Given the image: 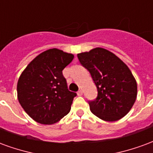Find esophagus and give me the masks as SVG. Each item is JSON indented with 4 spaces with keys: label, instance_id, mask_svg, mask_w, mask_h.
Returning <instances> with one entry per match:
<instances>
[{
    "label": "esophagus",
    "instance_id": "obj_1",
    "mask_svg": "<svg viewBox=\"0 0 153 153\" xmlns=\"http://www.w3.org/2000/svg\"><path fill=\"white\" fill-rule=\"evenodd\" d=\"M77 94H78V96H82V95H83V91H82V90H79Z\"/></svg>",
    "mask_w": 153,
    "mask_h": 153
}]
</instances>
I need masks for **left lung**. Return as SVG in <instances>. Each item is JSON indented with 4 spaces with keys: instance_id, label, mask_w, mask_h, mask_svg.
<instances>
[{
    "instance_id": "8db88e82",
    "label": "left lung",
    "mask_w": 153,
    "mask_h": 153,
    "mask_svg": "<svg viewBox=\"0 0 153 153\" xmlns=\"http://www.w3.org/2000/svg\"><path fill=\"white\" fill-rule=\"evenodd\" d=\"M89 71L97 97L88 101L91 111L106 121H116L130 111L137 97V83L128 67L115 54L97 47L77 55Z\"/></svg>"
}]
</instances>
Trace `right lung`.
<instances>
[{"label": "right lung", "instance_id": "obj_1", "mask_svg": "<svg viewBox=\"0 0 153 153\" xmlns=\"http://www.w3.org/2000/svg\"><path fill=\"white\" fill-rule=\"evenodd\" d=\"M74 55L56 48L35 57L25 68L17 83L20 105L33 120L52 125L70 112L76 93L70 92L62 70Z\"/></svg>", "mask_w": 153, "mask_h": 153}]
</instances>
